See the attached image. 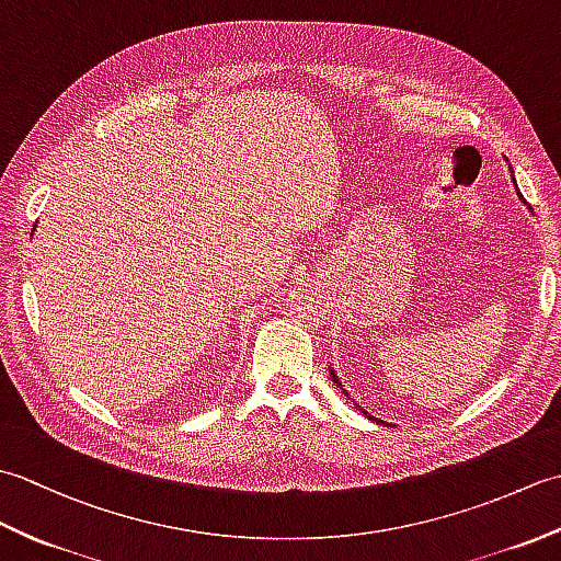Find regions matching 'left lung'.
I'll use <instances>...</instances> for the list:
<instances>
[{"label": "left lung", "mask_w": 561, "mask_h": 561, "mask_svg": "<svg viewBox=\"0 0 561 561\" xmlns=\"http://www.w3.org/2000/svg\"><path fill=\"white\" fill-rule=\"evenodd\" d=\"M506 161H508V159H506ZM508 169H511V163H508ZM511 175H514V169H511ZM514 185H516V178H514ZM516 193H518V185H516ZM518 199H523V195H520V193H518ZM523 205H526V207H528V209L533 211V207L528 205V202H526V199H523ZM330 378H332V383H337V388H342V383H340V378H337V374H335V368H332V366H330ZM342 390H344V388H342ZM344 396H347V398H350V392H347V390H344ZM350 400H352V398H350ZM356 408H359V404H356ZM364 414H368V412H364ZM368 420H374L376 424L380 422V420H376V416H374V414H368ZM380 424H383V422H380Z\"/></svg>", "instance_id": "left-lung-1"}]
</instances>
